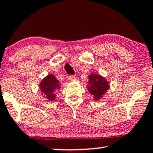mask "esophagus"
<instances>
[{"label":"esophagus","mask_w":153,"mask_h":153,"mask_svg":"<svg viewBox=\"0 0 153 153\" xmlns=\"http://www.w3.org/2000/svg\"><path fill=\"white\" fill-rule=\"evenodd\" d=\"M68 79L70 81H75V77L73 76V75H70V76H68Z\"/></svg>","instance_id":"34e87169"}]
</instances>
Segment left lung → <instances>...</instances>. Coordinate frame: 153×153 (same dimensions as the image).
Here are the masks:
<instances>
[{
    "label": "left lung",
    "instance_id": "8db88e82",
    "mask_svg": "<svg viewBox=\"0 0 153 153\" xmlns=\"http://www.w3.org/2000/svg\"><path fill=\"white\" fill-rule=\"evenodd\" d=\"M89 81L87 87L88 91L94 97V100H99L103 97L106 91L109 89V82L102 75L96 73H91L88 75Z\"/></svg>",
    "mask_w": 153,
    "mask_h": 153
}]
</instances>
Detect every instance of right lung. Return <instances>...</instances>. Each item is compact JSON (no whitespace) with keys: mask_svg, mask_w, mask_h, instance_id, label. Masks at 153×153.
Returning <instances> with one entry per match:
<instances>
[{"mask_svg":"<svg viewBox=\"0 0 153 153\" xmlns=\"http://www.w3.org/2000/svg\"><path fill=\"white\" fill-rule=\"evenodd\" d=\"M60 88L59 81L53 74L48 75L39 83V90L43 94L42 97L51 102L56 99V91Z\"/></svg>","mask_w":153,"mask_h":153,"instance_id":"1","label":"right lung"}]
</instances>
